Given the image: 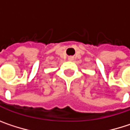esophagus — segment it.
Returning <instances> with one entry per match:
<instances>
[{"label":"esophagus","instance_id":"obj_1","mask_svg":"<svg viewBox=\"0 0 130 130\" xmlns=\"http://www.w3.org/2000/svg\"><path fill=\"white\" fill-rule=\"evenodd\" d=\"M68 61L72 62V61L74 60V57H73V56H69V57L68 58Z\"/></svg>","mask_w":130,"mask_h":130}]
</instances>
